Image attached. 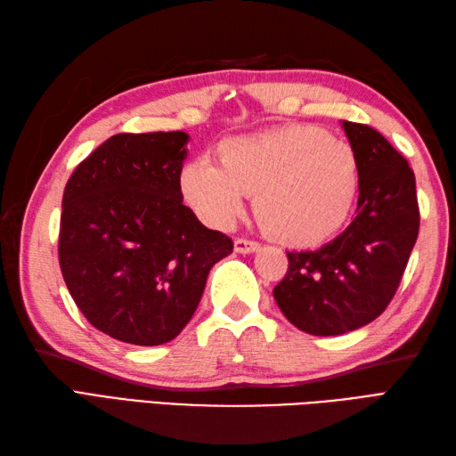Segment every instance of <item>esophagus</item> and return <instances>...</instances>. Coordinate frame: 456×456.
I'll return each instance as SVG.
<instances>
[{
  "instance_id": "1",
  "label": "esophagus",
  "mask_w": 456,
  "mask_h": 456,
  "mask_svg": "<svg viewBox=\"0 0 456 456\" xmlns=\"http://www.w3.org/2000/svg\"><path fill=\"white\" fill-rule=\"evenodd\" d=\"M260 245L256 243V240H248V239H235V250L237 253H243V255H248V253H255V250H258Z\"/></svg>"
}]
</instances>
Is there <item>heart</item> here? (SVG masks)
<instances>
[{
    "instance_id": "b5f03b06",
    "label": "heart",
    "mask_w": 456,
    "mask_h": 456,
    "mask_svg": "<svg viewBox=\"0 0 456 456\" xmlns=\"http://www.w3.org/2000/svg\"><path fill=\"white\" fill-rule=\"evenodd\" d=\"M217 162L200 159L182 170L190 206L211 225L227 227L255 191L260 225L288 245L333 237L351 216L361 186L356 151L309 123L225 139Z\"/></svg>"
}]
</instances>
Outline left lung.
Here are the masks:
<instances>
[{
    "instance_id": "1",
    "label": "left lung",
    "mask_w": 456,
    "mask_h": 456,
    "mask_svg": "<svg viewBox=\"0 0 456 456\" xmlns=\"http://www.w3.org/2000/svg\"><path fill=\"white\" fill-rule=\"evenodd\" d=\"M361 167L356 217L317 250H292L274 288L278 307L299 331L343 335L380 315L398 289L419 235L415 176L376 129L343 121Z\"/></svg>"
}]
</instances>
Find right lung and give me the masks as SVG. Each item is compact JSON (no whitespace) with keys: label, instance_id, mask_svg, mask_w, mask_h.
<instances>
[{"label":"right lung","instance_id":"add662e5","mask_svg":"<svg viewBox=\"0 0 456 456\" xmlns=\"http://www.w3.org/2000/svg\"><path fill=\"white\" fill-rule=\"evenodd\" d=\"M188 134L119 133L82 160L62 198L58 263L88 322L152 346L188 325L233 240L182 203Z\"/></svg>","mask_w":456,"mask_h":456}]
</instances>
